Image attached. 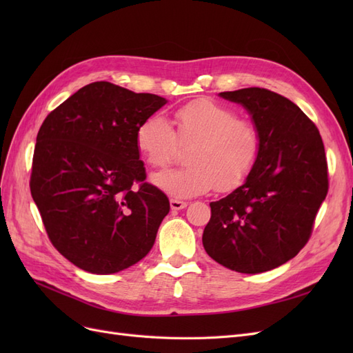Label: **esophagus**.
Returning a JSON list of instances; mask_svg holds the SVG:
<instances>
[{"instance_id": "obj_1", "label": "esophagus", "mask_w": 353, "mask_h": 353, "mask_svg": "<svg viewBox=\"0 0 353 353\" xmlns=\"http://www.w3.org/2000/svg\"><path fill=\"white\" fill-rule=\"evenodd\" d=\"M188 203L187 201H183V200H178V199H170V209L172 210H181L187 208Z\"/></svg>"}]
</instances>
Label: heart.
<instances>
[{
	"instance_id": "heart-1",
	"label": "heart",
	"mask_w": 353,
	"mask_h": 353,
	"mask_svg": "<svg viewBox=\"0 0 353 353\" xmlns=\"http://www.w3.org/2000/svg\"><path fill=\"white\" fill-rule=\"evenodd\" d=\"M175 131L160 114L138 123L135 145L145 163L165 168L178 144L191 147L185 168L154 175V184L170 197L187 199L216 187L227 193L250 176L261 156V134L250 119L210 99L190 101L174 113Z\"/></svg>"
}]
</instances>
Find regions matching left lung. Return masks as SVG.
Returning a JSON list of instances; mask_svg holds the SVG:
<instances>
[{
	"mask_svg": "<svg viewBox=\"0 0 353 353\" xmlns=\"http://www.w3.org/2000/svg\"><path fill=\"white\" fill-rule=\"evenodd\" d=\"M243 104L261 134V156L245 183L210 203L203 248L243 274L276 268L301 252L328 191L324 144L297 105L265 88L219 94Z\"/></svg>",
	"mask_w": 353,
	"mask_h": 353,
	"instance_id": "1",
	"label": "left lung"
}]
</instances>
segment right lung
Returning a JSON list of instances; mask_svg holds the SVG:
<instances>
[{
    "label": "right lung",
    "instance_id": "right-lung-1",
    "mask_svg": "<svg viewBox=\"0 0 353 353\" xmlns=\"http://www.w3.org/2000/svg\"><path fill=\"white\" fill-rule=\"evenodd\" d=\"M166 104L105 81L63 101L42 122L30 194L51 244L78 268L114 274L153 248L169 200L145 183L137 126Z\"/></svg>",
    "mask_w": 353,
    "mask_h": 353
}]
</instances>
